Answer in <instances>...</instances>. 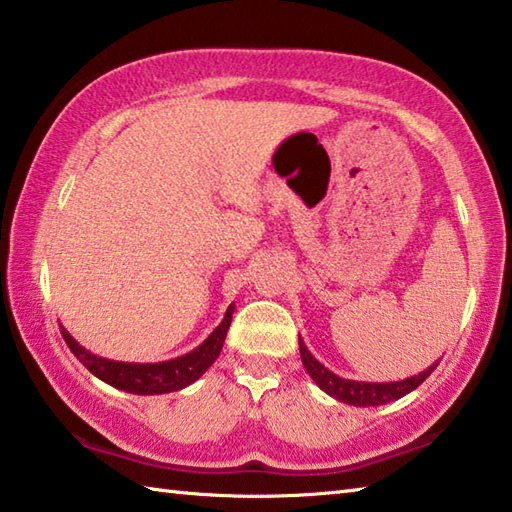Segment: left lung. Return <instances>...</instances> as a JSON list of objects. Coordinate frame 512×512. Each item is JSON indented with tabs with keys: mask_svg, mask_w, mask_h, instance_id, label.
<instances>
[{
	"mask_svg": "<svg viewBox=\"0 0 512 512\" xmlns=\"http://www.w3.org/2000/svg\"><path fill=\"white\" fill-rule=\"evenodd\" d=\"M300 356H302V365L306 369V374L313 378V383L318 385L322 392H327L331 398H336V401L353 405V407H376V405L398 401V398H403L405 394L414 392V389L432 374L436 365H439V360H436L430 367L423 369L421 374L403 378V380H394V383H365V380H349L333 374L331 369L324 367L322 362L315 358L309 349H306L302 338H300Z\"/></svg>",
	"mask_w": 512,
	"mask_h": 512,
	"instance_id": "1",
	"label": "left lung"
}]
</instances>
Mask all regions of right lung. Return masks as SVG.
Returning a JSON list of instances; mask_svg holds the SVG:
<instances>
[{"label": "right lung", "instance_id": "obj_1", "mask_svg": "<svg viewBox=\"0 0 512 512\" xmlns=\"http://www.w3.org/2000/svg\"><path fill=\"white\" fill-rule=\"evenodd\" d=\"M232 313H235V304L226 309L224 320L219 327L210 333V336L201 342L197 349L183 353L179 358L163 360V362H123L102 358L98 353H91L80 342L71 336V333L62 329V338L67 340L69 349L73 351L82 365H85L91 374L100 378L102 383L120 389V392L141 394V396H154V394H170L179 392V389L192 385L206 374L208 367L219 358L221 347L228 336Z\"/></svg>", "mask_w": 512, "mask_h": 512}]
</instances>
